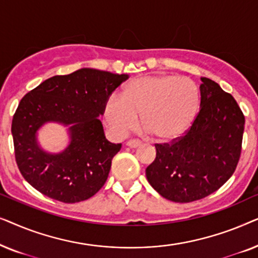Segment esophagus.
Here are the masks:
<instances>
[{"label": "esophagus", "mask_w": 258, "mask_h": 258, "mask_svg": "<svg viewBox=\"0 0 258 258\" xmlns=\"http://www.w3.org/2000/svg\"><path fill=\"white\" fill-rule=\"evenodd\" d=\"M125 146L132 148V149H136V148L141 147V143L137 142V141H128V142L125 143Z\"/></svg>", "instance_id": "34e87169"}]
</instances>
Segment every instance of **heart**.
<instances>
[{"mask_svg":"<svg viewBox=\"0 0 258 258\" xmlns=\"http://www.w3.org/2000/svg\"><path fill=\"white\" fill-rule=\"evenodd\" d=\"M201 104L197 84L186 77H140L123 87L121 96L108 97L103 119L115 137L135 128L137 116L147 134L157 143H170L191 128Z\"/></svg>","mask_w":258,"mask_h":258,"instance_id":"b5f03b06","label":"heart"}]
</instances>
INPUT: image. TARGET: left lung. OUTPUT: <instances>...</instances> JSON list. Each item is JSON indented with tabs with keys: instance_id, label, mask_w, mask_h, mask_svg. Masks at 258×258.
Segmentation results:
<instances>
[{
	"instance_id": "left-lung-1",
	"label": "left lung",
	"mask_w": 258,
	"mask_h": 258,
	"mask_svg": "<svg viewBox=\"0 0 258 258\" xmlns=\"http://www.w3.org/2000/svg\"><path fill=\"white\" fill-rule=\"evenodd\" d=\"M200 112L185 135L157 144L146 169L150 185L164 199L188 203L220 189L241 155L244 116L237 102L213 80L202 77Z\"/></svg>"
}]
</instances>
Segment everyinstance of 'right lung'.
Returning <instances> with one entry per match:
<instances>
[{
    "instance_id": "add662e5",
    "label": "right lung",
    "mask_w": 258,
    "mask_h": 258,
    "mask_svg": "<svg viewBox=\"0 0 258 258\" xmlns=\"http://www.w3.org/2000/svg\"><path fill=\"white\" fill-rule=\"evenodd\" d=\"M128 79V74L81 68L45 80L21 100L12 134L16 163L31 186L52 200L76 203L104 185L122 144L105 139L98 117L107 98ZM48 122L61 124L69 134V143L57 153L47 152L38 141Z\"/></svg>"
}]
</instances>
